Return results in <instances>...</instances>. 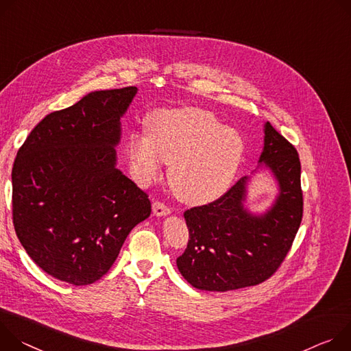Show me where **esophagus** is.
Wrapping results in <instances>:
<instances>
[{
	"mask_svg": "<svg viewBox=\"0 0 351 351\" xmlns=\"http://www.w3.org/2000/svg\"><path fill=\"white\" fill-rule=\"evenodd\" d=\"M152 209H153V215H154V216H166V215L170 213V208L166 206L165 204L159 202V201L153 202Z\"/></svg>",
	"mask_w": 351,
	"mask_h": 351,
	"instance_id": "obj_1",
	"label": "esophagus"
}]
</instances>
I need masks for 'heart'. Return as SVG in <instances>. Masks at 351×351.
Masks as SVG:
<instances>
[{
	"label": "heart",
	"instance_id": "b5f03b06",
	"mask_svg": "<svg viewBox=\"0 0 351 351\" xmlns=\"http://www.w3.org/2000/svg\"><path fill=\"white\" fill-rule=\"evenodd\" d=\"M147 135H134L128 158L141 182L159 177L166 163L176 195L188 204L219 198L236 176L244 153L239 131L221 127L216 117L201 108L159 111L149 117Z\"/></svg>",
	"mask_w": 351,
	"mask_h": 351
}]
</instances>
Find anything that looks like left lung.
<instances>
[{
	"mask_svg": "<svg viewBox=\"0 0 351 351\" xmlns=\"http://www.w3.org/2000/svg\"><path fill=\"white\" fill-rule=\"evenodd\" d=\"M263 131L259 166L279 185L274 205L251 213L244 206L250 177H243L215 202L184 212L189 240L177 266L195 289L256 286L275 274L291 248L302 219L301 163L295 147L270 123Z\"/></svg>",
	"mask_w": 351,
	"mask_h": 351,
	"instance_id": "1",
	"label": "left lung"
}]
</instances>
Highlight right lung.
<instances>
[{
	"instance_id": "add662e5",
	"label": "right lung",
	"mask_w": 351,
	"mask_h": 351,
	"mask_svg": "<svg viewBox=\"0 0 351 351\" xmlns=\"http://www.w3.org/2000/svg\"><path fill=\"white\" fill-rule=\"evenodd\" d=\"M138 89L97 90L50 112L19 147L12 219L27 255L50 276L92 285L147 219L150 201L115 167L121 117Z\"/></svg>"
}]
</instances>
